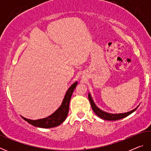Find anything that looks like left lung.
<instances>
[{
    "mask_svg": "<svg viewBox=\"0 0 151 151\" xmlns=\"http://www.w3.org/2000/svg\"><path fill=\"white\" fill-rule=\"evenodd\" d=\"M88 96L89 101H90L91 107H92V109H93V111L94 112V113H95L99 117H100L101 119H103L104 120H107V121H116V120L123 119V118H124V117L129 116V114H131V113H132V112H134L137 110V109L138 108V106H138L136 109L132 110V111H129V112H125V113L111 114V113H109V112H104L103 111H102L101 109H99L98 107L96 106V104H94L90 93H88Z\"/></svg>",
    "mask_w": 151,
    "mask_h": 151,
    "instance_id": "left-lung-1",
    "label": "left lung"
}]
</instances>
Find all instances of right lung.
Instances as JSON below:
<instances>
[{
  "label": "right lung",
  "instance_id": "obj_1",
  "mask_svg": "<svg viewBox=\"0 0 151 151\" xmlns=\"http://www.w3.org/2000/svg\"><path fill=\"white\" fill-rule=\"evenodd\" d=\"M77 82H75L70 86V88L66 91L61 105L51 115L48 116L47 118L39 120H30L22 116V119L24 121H27L29 124L33 125V126L45 128V129L55 127L60 125L65 121L66 116L68 115V111H69V103L70 98L72 96L74 90L76 88V85H77Z\"/></svg>",
  "mask_w": 151,
  "mask_h": 151
}]
</instances>
